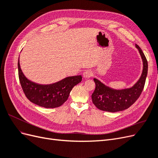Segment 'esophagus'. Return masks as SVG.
Masks as SVG:
<instances>
[{
  "mask_svg": "<svg viewBox=\"0 0 158 158\" xmlns=\"http://www.w3.org/2000/svg\"><path fill=\"white\" fill-rule=\"evenodd\" d=\"M92 76V73H91L90 71H88V70L84 72V73H83V77H84V78H85V79L89 78Z\"/></svg>",
  "mask_w": 158,
  "mask_h": 158,
  "instance_id": "obj_1",
  "label": "esophagus"
}]
</instances>
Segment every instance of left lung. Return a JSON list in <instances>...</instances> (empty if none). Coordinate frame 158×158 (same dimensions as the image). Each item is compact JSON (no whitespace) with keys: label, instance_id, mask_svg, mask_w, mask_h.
Listing matches in <instances>:
<instances>
[{"label":"left lung","instance_id":"left-lung-1","mask_svg":"<svg viewBox=\"0 0 158 158\" xmlns=\"http://www.w3.org/2000/svg\"><path fill=\"white\" fill-rule=\"evenodd\" d=\"M142 60V72L140 78L132 87L125 89H114L94 78L95 89L92 95L93 103L99 109L108 112H118L128 109L140 95L144 87L148 74V61L140 47L136 44Z\"/></svg>","mask_w":158,"mask_h":158}]
</instances>
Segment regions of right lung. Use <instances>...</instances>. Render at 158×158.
Here are the masks:
<instances>
[{
  "instance_id": "add662e5",
  "label": "right lung",
  "mask_w": 158,
  "mask_h": 158,
  "mask_svg": "<svg viewBox=\"0 0 158 158\" xmlns=\"http://www.w3.org/2000/svg\"><path fill=\"white\" fill-rule=\"evenodd\" d=\"M18 58V76L22 89L32 103L45 108H55L62 106L69 98L74 85L82 81V76L66 77L59 82L47 85L38 84L28 80L22 73Z\"/></svg>"
}]
</instances>
